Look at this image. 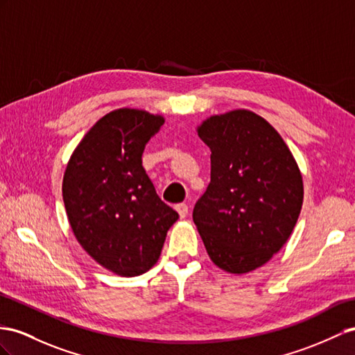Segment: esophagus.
<instances>
[{"instance_id": "1", "label": "esophagus", "mask_w": 355, "mask_h": 355, "mask_svg": "<svg viewBox=\"0 0 355 355\" xmlns=\"http://www.w3.org/2000/svg\"><path fill=\"white\" fill-rule=\"evenodd\" d=\"M177 211H178V214H180V217L181 219H183V217H186L187 216V213H189V207H187V204H184V202H181V204H177Z\"/></svg>"}]
</instances>
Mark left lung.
<instances>
[{"instance_id":"obj_1","label":"left lung","mask_w":355,"mask_h":355,"mask_svg":"<svg viewBox=\"0 0 355 355\" xmlns=\"http://www.w3.org/2000/svg\"><path fill=\"white\" fill-rule=\"evenodd\" d=\"M198 135L211 150V180L193 208L208 257L241 275L288 241L303 205V180L282 136L246 109L210 116Z\"/></svg>"}]
</instances>
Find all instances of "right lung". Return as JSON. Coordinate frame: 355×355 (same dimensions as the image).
Masks as SVG:
<instances>
[{
  "instance_id": "right-lung-1",
  "label": "right lung",
  "mask_w": 355,
  "mask_h": 355,
  "mask_svg": "<svg viewBox=\"0 0 355 355\" xmlns=\"http://www.w3.org/2000/svg\"><path fill=\"white\" fill-rule=\"evenodd\" d=\"M160 115L116 109L91 127L71 154L62 199L80 246L100 266L133 277L156 264L178 213L159 198L142 166Z\"/></svg>"
}]
</instances>
